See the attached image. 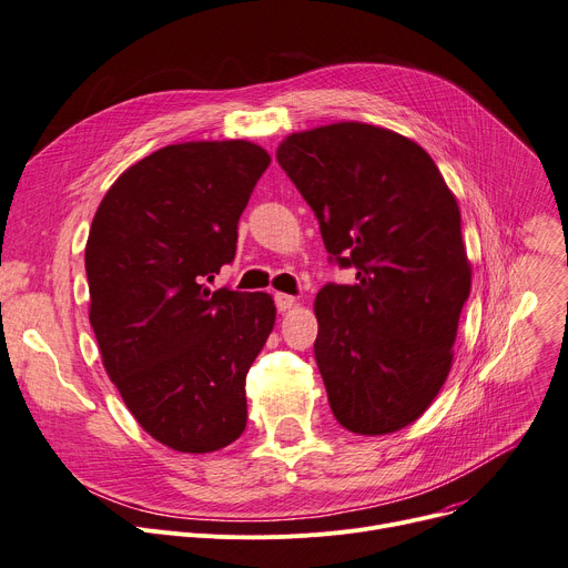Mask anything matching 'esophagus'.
<instances>
[{"label": "esophagus", "mask_w": 568, "mask_h": 568, "mask_svg": "<svg viewBox=\"0 0 568 568\" xmlns=\"http://www.w3.org/2000/svg\"><path fill=\"white\" fill-rule=\"evenodd\" d=\"M295 304V297L293 295H286V293H275V307L277 312H288Z\"/></svg>", "instance_id": "1"}]
</instances>
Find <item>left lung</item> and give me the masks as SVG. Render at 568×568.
Instances as JSON below:
<instances>
[{
	"mask_svg": "<svg viewBox=\"0 0 568 568\" xmlns=\"http://www.w3.org/2000/svg\"><path fill=\"white\" fill-rule=\"evenodd\" d=\"M277 161L355 284L316 295L314 355L334 418L355 434L414 423L444 386L470 293L462 215L414 141L364 122L288 136Z\"/></svg>",
	"mask_w": 568,
	"mask_h": 568,
	"instance_id": "left-lung-1",
	"label": "left lung"
}]
</instances>
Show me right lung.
Here are the masks:
<instances>
[{"instance_id":"obj_1","label":"right lung","mask_w":568,"mask_h":568,"mask_svg":"<svg viewBox=\"0 0 568 568\" xmlns=\"http://www.w3.org/2000/svg\"><path fill=\"white\" fill-rule=\"evenodd\" d=\"M271 156L247 141L156 150L124 170L85 243L91 325L126 409L156 442L213 453L245 429V375L275 325L268 293L209 291Z\"/></svg>"}]
</instances>
